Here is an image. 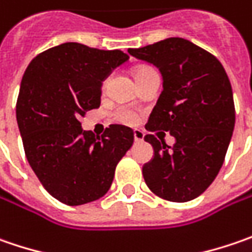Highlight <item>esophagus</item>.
<instances>
[{
	"label": "esophagus",
	"mask_w": 252,
	"mask_h": 252,
	"mask_svg": "<svg viewBox=\"0 0 252 252\" xmlns=\"http://www.w3.org/2000/svg\"><path fill=\"white\" fill-rule=\"evenodd\" d=\"M134 139H135V142H142L144 141V132L139 129H135L134 131Z\"/></svg>",
	"instance_id": "34e87169"
}]
</instances>
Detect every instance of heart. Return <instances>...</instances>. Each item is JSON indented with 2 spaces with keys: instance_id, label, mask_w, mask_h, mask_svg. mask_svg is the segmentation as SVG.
<instances>
[{
  "instance_id": "heart-1",
  "label": "heart",
  "mask_w": 252,
  "mask_h": 252,
  "mask_svg": "<svg viewBox=\"0 0 252 252\" xmlns=\"http://www.w3.org/2000/svg\"><path fill=\"white\" fill-rule=\"evenodd\" d=\"M151 70H154V69L149 67V66H139L135 73H137V76H139L142 73H147V71ZM111 118H113V121L118 123V124H123V126H135L139 121V115H138L137 111H134V110H131L128 107L117 108L114 113L111 114Z\"/></svg>"
}]
</instances>
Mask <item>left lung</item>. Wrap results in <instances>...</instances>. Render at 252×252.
<instances>
[{"instance_id":"8db88e82","label":"left lung","mask_w":252,"mask_h":252,"mask_svg":"<svg viewBox=\"0 0 252 252\" xmlns=\"http://www.w3.org/2000/svg\"><path fill=\"white\" fill-rule=\"evenodd\" d=\"M128 53L155 64L163 77L147 131L170 132L176 139L170 148L145 135L154 147V158L142 168L145 183L165 200H193L216 179L233 135L235 108L228 76L216 56L186 39L168 38Z\"/></svg>"}]
</instances>
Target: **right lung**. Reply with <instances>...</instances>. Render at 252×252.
Here are the masks:
<instances>
[{"label": "right lung", "instance_id": "1", "mask_svg": "<svg viewBox=\"0 0 252 252\" xmlns=\"http://www.w3.org/2000/svg\"><path fill=\"white\" fill-rule=\"evenodd\" d=\"M128 59L121 50L67 42L39 53L24 73L17 121L25 155L42 186L67 206L103 197L134 144L128 126L113 124L95 137L79 121L100 107L103 80Z\"/></svg>", "mask_w": 252, "mask_h": 252}]
</instances>
